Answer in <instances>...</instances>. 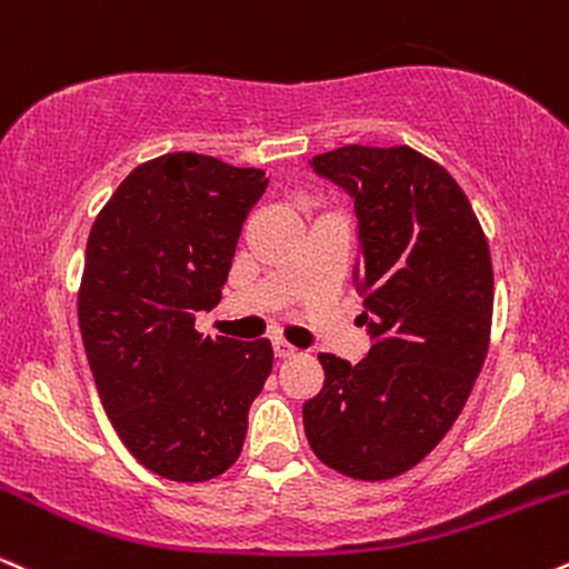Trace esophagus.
Instances as JSON below:
<instances>
[{
  "label": "esophagus",
  "mask_w": 569,
  "mask_h": 569,
  "mask_svg": "<svg viewBox=\"0 0 569 569\" xmlns=\"http://www.w3.org/2000/svg\"><path fill=\"white\" fill-rule=\"evenodd\" d=\"M273 353H277V359H292L298 353V349L287 343V340H273Z\"/></svg>",
  "instance_id": "34e87169"
}]
</instances>
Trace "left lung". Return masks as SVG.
<instances>
[{
	"label": "left lung",
	"mask_w": 569,
	"mask_h": 569,
	"mask_svg": "<svg viewBox=\"0 0 569 569\" xmlns=\"http://www.w3.org/2000/svg\"><path fill=\"white\" fill-rule=\"evenodd\" d=\"M313 170L353 197L357 287L372 349L359 365L319 353L325 386L303 405L313 456L383 482L445 439L477 383L492 327V260L456 178L410 146H343Z\"/></svg>",
	"instance_id": "obj_1"
}]
</instances>
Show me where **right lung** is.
<instances>
[{
  "label": "right lung",
  "mask_w": 569,
  "mask_h": 569,
  "mask_svg": "<svg viewBox=\"0 0 569 569\" xmlns=\"http://www.w3.org/2000/svg\"><path fill=\"white\" fill-rule=\"evenodd\" d=\"M266 186L256 167L164 153L119 183L87 239L77 311L98 397L138 463L172 482H207L237 463L271 376L266 338L193 330V311L220 300Z\"/></svg>",
  "instance_id": "right-lung-1"
}]
</instances>
